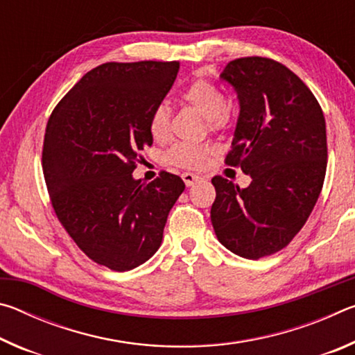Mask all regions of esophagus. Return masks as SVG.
Returning a JSON list of instances; mask_svg holds the SVG:
<instances>
[{
    "label": "esophagus",
    "mask_w": 355,
    "mask_h": 355,
    "mask_svg": "<svg viewBox=\"0 0 355 355\" xmlns=\"http://www.w3.org/2000/svg\"><path fill=\"white\" fill-rule=\"evenodd\" d=\"M182 178H183V182L186 183V186H192V184H196L197 182H200V180H202L200 175H197V173H191V172L183 173Z\"/></svg>",
    "instance_id": "34e87169"
}]
</instances>
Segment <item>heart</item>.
I'll list each match as a JSON object with an SVG mask.
<instances>
[{
	"mask_svg": "<svg viewBox=\"0 0 355 355\" xmlns=\"http://www.w3.org/2000/svg\"><path fill=\"white\" fill-rule=\"evenodd\" d=\"M178 100L202 112L207 127L216 131L227 127L232 119V107L225 101V95L213 81L207 78H194L182 89ZM148 133L156 142H163L171 135V112L166 105H156L148 116ZM207 144L177 142L167 150L166 163L182 169H197L205 163L209 155Z\"/></svg>",
	"mask_w": 355,
	"mask_h": 355,
	"instance_id": "obj_1",
	"label": "heart"
}]
</instances>
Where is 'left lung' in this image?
Here are the masks:
<instances>
[{
    "mask_svg": "<svg viewBox=\"0 0 355 355\" xmlns=\"http://www.w3.org/2000/svg\"><path fill=\"white\" fill-rule=\"evenodd\" d=\"M239 98L225 164L241 167L248 188L216 175L211 222L219 241L258 260L286 248L307 222L327 167L326 120L300 78L274 59L230 61L220 75Z\"/></svg>",
    "mask_w": 355,
    "mask_h": 355,
    "instance_id": "1",
    "label": "left lung"
}]
</instances>
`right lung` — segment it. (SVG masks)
Listing matches in <instances>:
<instances>
[{
	"mask_svg": "<svg viewBox=\"0 0 355 355\" xmlns=\"http://www.w3.org/2000/svg\"><path fill=\"white\" fill-rule=\"evenodd\" d=\"M178 69V61L101 64L48 119L42 167L53 209L78 248L112 271H130L158 250L167 214L184 191L171 172L150 183L131 175L153 142L150 112Z\"/></svg>",
	"mask_w": 355,
	"mask_h": 355,
	"instance_id": "1",
	"label": "right lung"
}]
</instances>
